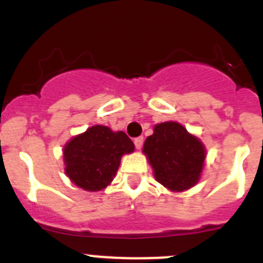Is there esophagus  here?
Here are the masks:
<instances>
[{
    "label": "esophagus",
    "mask_w": 263,
    "mask_h": 263,
    "mask_svg": "<svg viewBox=\"0 0 263 263\" xmlns=\"http://www.w3.org/2000/svg\"><path fill=\"white\" fill-rule=\"evenodd\" d=\"M134 145H136V147L138 148V150L141 147H142V145H143V137H138V138L134 139Z\"/></svg>",
    "instance_id": "34e87169"
}]
</instances>
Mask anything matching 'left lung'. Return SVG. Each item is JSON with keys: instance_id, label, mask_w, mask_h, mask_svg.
Wrapping results in <instances>:
<instances>
[{"instance_id": "left-lung-1", "label": "left lung", "mask_w": 263, "mask_h": 263, "mask_svg": "<svg viewBox=\"0 0 263 263\" xmlns=\"http://www.w3.org/2000/svg\"><path fill=\"white\" fill-rule=\"evenodd\" d=\"M142 152L155 180L170 191H187L200 180L205 146L179 122L167 121L155 125L154 133L146 138Z\"/></svg>"}]
</instances>
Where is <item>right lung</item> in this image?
Returning a JSON list of instances; mask_svg holds the SVG:
<instances>
[{"mask_svg":"<svg viewBox=\"0 0 263 263\" xmlns=\"http://www.w3.org/2000/svg\"><path fill=\"white\" fill-rule=\"evenodd\" d=\"M134 148L133 141L124 132L95 125L64 145V173L84 191H101L115 179L122 155L132 154Z\"/></svg>","mask_w":263,"mask_h":263,"instance_id":"add662e5","label":"right lung"}]
</instances>
